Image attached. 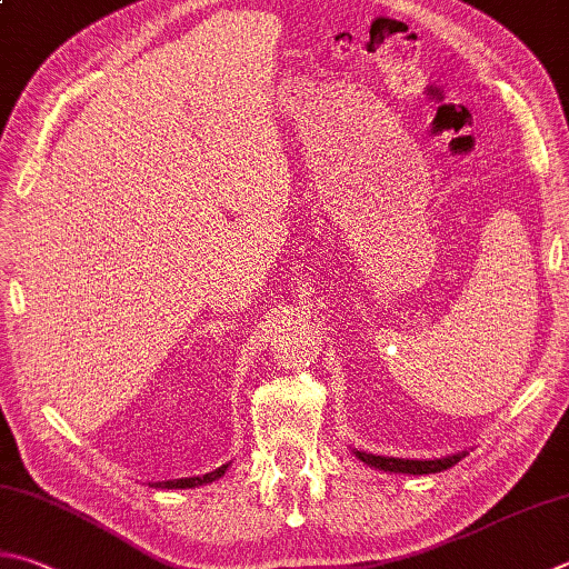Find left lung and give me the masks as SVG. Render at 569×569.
<instances>
[{
  "label": "left lung",
  "mask_w": 569,
  "mask_h": 569,
  "mask_svg": "<svg viewBox=\"0 0 569 569\" xmlns=\"http://www.w3.org/2000/svg\"><path fill=\"white\" fill-rule=\"evenodd\" d=\"M356 456L368 462L370 468L378 470H388V472H410V475H428V472H440L448 470L452 465L460 462L465 458V452H458V456L450 458H440V460H402V458H383V456H370V452H360L356 450Z\"/></svg>",
  "instance_id": "obj_1"
}]
</instances>
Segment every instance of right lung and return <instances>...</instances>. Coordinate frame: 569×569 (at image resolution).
Listing matches in <instances>:
<instances>
[{
  "mask_svg": "<svg viewBox=\"0 0 569 569\" xmlns=\"http://www.w3.org/2000/svg\"><path fill=\"white\" fill-rule=\"evenodd\" d=\"M226 468H229V465H221L219 470H213V472H206L203 478H181V480H167V482H157V488H196V485H203V482H213L216 478H221V475L226 472Z\"/></svg>",
  "mask_w": 569,
  "mask_h": 569,
  "instance_id": "obj_1",
  "label": "right lung"
}]
</instances>
